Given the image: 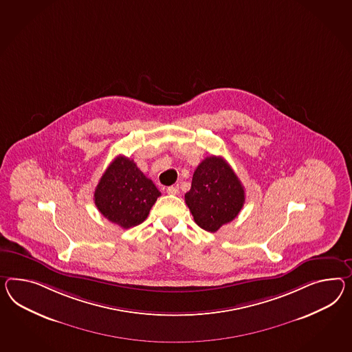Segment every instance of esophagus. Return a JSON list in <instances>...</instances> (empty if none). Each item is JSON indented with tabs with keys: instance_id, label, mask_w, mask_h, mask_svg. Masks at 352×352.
<instances>
[{
	"instance_id": "esophagus-1",
	"label": "esophagus",
	"mask_w": 352,
	"mask_h": 352,
	"mask_svg": "<svg viewBox=\"0 0 352 352\" xmlns=\"http://www.w3.org/2000/svg\"><path fill=\"white\" fill-rule=\"evenodd\" d=\"M167 194H170V195H177V194H179V185H173V186L167 188Z\"/></svg>"
}]
</instances>
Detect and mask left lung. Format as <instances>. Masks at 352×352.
Instances as JSON below:
<instances>
[{"mask_svg":"<svg viewBox=\"0 0 352 352\" xmlns=\"http://www.w3.org/2000/svg\"><path fill=\"white\" fill-rule=\"evenodd\" d=\"M195 223L208 232L234 221L245 203V190L222 157L210 155L197 167L185 194Z\"/></svg>","mask_w":352,"mask_h":352,"instance_id":"left-lung-1","label":"left lung"}]
</instances>
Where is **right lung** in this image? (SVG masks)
<instances>
[{
  "mask_svg": "<svg viewBox=\"0 0 352 352\" xmlns=\"http://www.w3.org/2000/svg\"><path fill=\"white\" fill-rule=\"evenodd\" d=\"M160 190L136 163L118 155L102 175L94 191V203L112 223L130 228L144 222Z\"/></svg>",
  "mask_w": 352,
  "mask_h": 352,
  "instance_id": "right-lung-1",
  "label": "right lung"
}]
</instances>
